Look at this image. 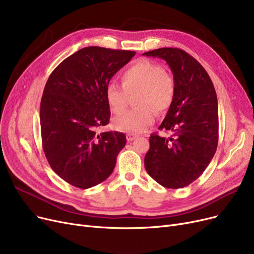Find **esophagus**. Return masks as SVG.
<instances>
[{
	"instance_id": "1",
	"label": "esophagus",
	"mask_w": 254,
	"mask_h": 254,
	"mask_svg": "<svg viewBox=\"0 0 254 254\" xmlns=\"http://www.w3.org/2000/svg\"><path fill=\"white\" fill-rule=\"evenodd\" d=\"M138 137L137 134H134V133H128L127 134V141H133L134 139H136Z\"/></svg>"
}]
</instances>
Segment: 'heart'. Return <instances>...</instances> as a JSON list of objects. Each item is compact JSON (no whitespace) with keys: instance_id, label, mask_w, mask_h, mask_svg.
Here are the masks:
<instances>
[{"instance_id":"obj_1","label":"heart","mask_w":254,"mask_h":254,"mask_svg":"<svg viewBox=\"0 0 254 254\" xmlns=\"http://www.w3.org/2000/svg\"><path fill=\"white\" fill-rule=\"evenodd\" d=\"M122 87L111 82L106 89V99L114 114L124 112L128 96L138 93L130 110L113 119V127L121 132H141L155 121V112L163 115L172 107L176 84L174 77L160 64L148 60L135 62L121 74Z\"/></svg>"}]
</instances>
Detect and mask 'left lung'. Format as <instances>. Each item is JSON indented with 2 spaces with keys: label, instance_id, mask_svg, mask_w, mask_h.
I'll use <instances>...</instances> for the list:
<instances>
[{
  "label": "left lung",
  "instance_id": "8db88e82",
  "mask_svg": "<svg viewBox=\"0 0 254 254\" xmlns=\"http://www.w3.org/2000/svg\"><path fill=\"white\" fill-rule=\"evenodd\" d=\"M164 60L173 72L176 94L159 129L153 133L144 157L147 174L166 189H182L203 174L218 147V98L202 64L178 48H160L143 53Z\"/></svg>",
  "mask_w": 254,
  "mask_h": 254
}]
</instances>
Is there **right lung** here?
<instances>
[{"label": "right lung", "mask_w": 254, "mask_h": 254, "mask_svg": "<svg viewBox=\"0 0 254 254\" xmlns=\"http://www.w3.org/2000/svg\"><path fill=\"white\" fill-rule=\"evenodd\" d=\"M134 51L86 47L64 60L46 82L40 121L45 156L69 184L87 190L114 171L127 138L100 132L110 121L106 89Z\"/></svg>", "instance_id": "add662e5"}]
</instances>
